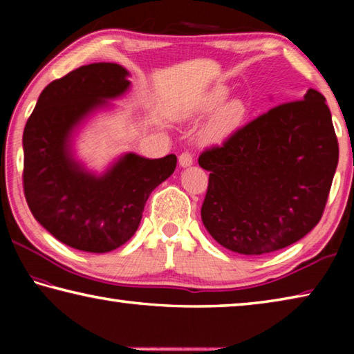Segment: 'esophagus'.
<instances>
[{"label": "esophagus", "mask_w": 354, "mask_h": 354, "mask_svg": "<svg viewBox=\"0 0 354 354\" xmlns=\"http://www.w3.org/2000/svg\"><path fill=\"white\" fill-rule=\"evenodd\" d=\"M178 160H179V165L184 167V169H185V167H190L192 164H194V156H192L189 151H185V153L179 154Z\"/></svg>", "instance_id": "34e87169"}]
</instances>
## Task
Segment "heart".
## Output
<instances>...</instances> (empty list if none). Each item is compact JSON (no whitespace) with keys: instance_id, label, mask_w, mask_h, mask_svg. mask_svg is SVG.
<instances>
[{"instance_id":"1","label":"heart","mask_w":354,"mask_h":354,"mask_svg":"<svg viewBox=\"0 0 354 354\" xmlns=\"http://www.w3.org/2000/svg\"><path fill=\"white\" fill-rule=\"evenodd\" d=\"M227 97L226 87H214L211 91L200 95L198 98L184 107L183 115L184 117H203L206 113L212 112L214 109L223 103ZM245 118V104L241 100H232L220 107V109L214 113L211 122L206 124L203 129V140L207 143H218L230 137L234 131L241 127Z\"/></svg>"}]
</instances>
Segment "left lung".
I'll return each mask as SVG.
<instances>
[{"mask_svg": "<svg viewBox=\"0 0 354 354\" xmlns=\"http://www.w3.org/2000/svg\"><path fill=\"white\" fill-rule=\"evenodd\" d=\"M320 92L272 107L205 149L209 171L201 220L221 247L259 256L289 247L325 211L339 143Z\"/></svg>", "mask_w": 354, "mask_h": 354, "instance_id": "8db88e82", "label": "left lung"}]
</instances>
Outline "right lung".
I'll list each match as a JSON object with an SVG mask.
<instances>
[{
	"label": "right lung",
	"instance_id": "add662e5",
	"mask_svg": "<svg viewBox=\"0 0 354 354\" xmlns=\"http://www.w3.org/2000/svg\"><path fill=\"white\" fill-rule=\"evenodd\" d=\"M122 65H84L48 84L23 133V189L34 218L68 247L107 253L134 236L151 192L176 169V156L120 158L104 175L76 162L70 139L88 113L129 88Z\"/></svg>",
	"mask_w": 354,
	"mask_h": 354
}]
</instances>
